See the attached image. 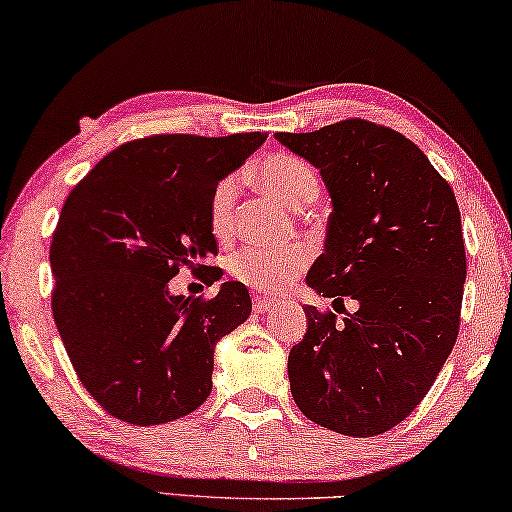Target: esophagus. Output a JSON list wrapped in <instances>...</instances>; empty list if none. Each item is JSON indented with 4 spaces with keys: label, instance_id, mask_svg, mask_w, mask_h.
I'll use <instances>...</instances> for the list:
<instances>
[{
    "label": "esophagus",
    "instance_id": "34e87169",
    "mask_svg": "<svg viewBox=\"0 0 512 512\" xmlns=\"http://www.w3.org/2000/svg\"><path fill=\"white\" fill-rule=\"evenodd\" d=\"M274 304H277V302H274L272 297H261V295H254V311H256V313H265V311H270Z\"/></svg>",
    "mask_w": 512,
    "mask_h": 512
}]
</instances>
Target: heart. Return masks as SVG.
Listing matches in <instances>:
<instances>
[{"mask_svg":"<svg viewBox=\"0 0 512 512\" xmlns=\"http://www.w3.org/2000/svg\"><path fill=\"white\" fill-rule=\"evenodd\" d=\"M258 180L267 192L288 208L302 210L318 199L320 180L309 164L295 155H274L258 169ZM238 199V178L226 176L215 185L208 203L210 229L217 238H226L233 229V208ZM309 265V249L290 247H242L226 258V272L242 286L261 293H283Z\"/></svg>","mask_w":512,"mask_h":512,"instance_id":"1","label":"heart"}]
</instances>
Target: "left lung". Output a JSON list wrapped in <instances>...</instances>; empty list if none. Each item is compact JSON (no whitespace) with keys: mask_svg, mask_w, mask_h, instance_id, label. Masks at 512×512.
<instances>
[{"mask_svg":"<svg viewBox=\"0 0 512 512\" xmlns=\"http://www.w3.org/2000/svg\"><path fill=\"white\" fill-rule=\"evenodd\" d=\"M274 137L320 169L332 199L306 286L357 302L343 322L304 304L306 334L288 355L293 400L322 428L382 435L426 398L458 338L467 261L455 194L384 125L350 119Z\"/></svg>","mask_w":512,"mask_h":512,"instance_id":"left-lung-1","label":"left lung"}]
</instances>
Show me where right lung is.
<instances>
[{
  "instance_id": "add662e5",
  "label": "right lung",
  "mask_w": 512,
  "mask_h": 512,
  "mask_svg": "<svg viewBox=\"0 0 512 512\" xmlns=\"http://www.w3.org/2000/svg\"><path fill=\"white\" fill-rule=\"evenodd\" d=\"M267 132L155 135L112 151L73 187L50 245L52 313L84 389L132 426H160L206 403L215 345L251 313L247 288L174 295L180 267L222 279L208 203Z\"/></svg>"
}]
</instances>
